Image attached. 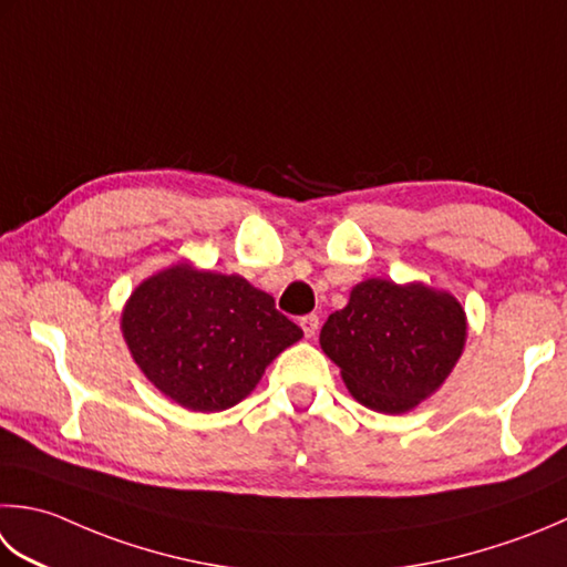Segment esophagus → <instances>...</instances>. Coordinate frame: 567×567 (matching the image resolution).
I'll use <instances>...</instances> for the list:
<instances>
[{
    "label": "esophagus",
    "mask_w": 567,
    "mask_h": 567,
    "mask_svg": "<svg viewBox=\"0 0 567 567\" xmlns=\"http://www.w3.org/2000/svg\"><path fill=\"white\" fill-rule=\"evenodd\" d=\"M299 327H302L307 339H312L317 334V329H319V317L317 315H307V317L299 319Z\"/></svg>",
    "instance_id": "esophagus-1"
}]
</instances>
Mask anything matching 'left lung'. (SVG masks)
Wrapping results in <instances>:
<instances>
[{"label": "left lung", "instance_id": "obj_1", "mask_svg": "<svg viewBox=\"0 0 567 567\" xmlns=\"http://www.w3.org/2000/svg\"><path fill=\"white\" fill-rule=\"evenodd\" d=\"M319 343L361 405L401 415L450 379L467 343V315L447 290L369 277L324 321Z\"/></svg>", "mask_w": 567, "mask_h": 567}]
</instances>
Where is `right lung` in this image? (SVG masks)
Wrapping results in <instances>:
<instances>
[{"label": "right lung", "instance_id": "obj_1", "mask_svg": "<svg viewBox=\"0 0 567 567\" xmlns=\"http://www.w3.org/2000/svg\"><path fill=\"white\" fill-rule=\"evenodd\" d=\"M122 339L147 381L194 413L248 398L268 365L302 339L246 277L182 260L142 280L122 307Z\"/></svg>", "mask_w": 567, "mask_h": 567}]
</instances>
